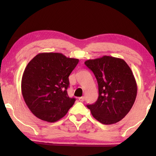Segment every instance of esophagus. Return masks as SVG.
Returning <instances> with one entry per match:
<instances>
[{
	"mask_svg": "<svg viewBox=\"0 0 156 156\" xmlns=\"http://www.w3.org/2000/svg\"><path fill=\"white\" fill-rule=\"evenodd\" d=\"M78 100L80 102H83L84 100V96H82V97L78 98Z\"/></svg>",
	"mask_w": 156,
	"mask_h": 156,
	"instance_id": "1",
	"label": "esophagus"
}]
</instances>
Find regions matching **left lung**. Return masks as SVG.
<instances>
[{"instance_id": "1", "label": "left lung", "mask_w": 156, "mask_h": 156, "mask_svg": "<svg viewBox=\"0 0 156 156\" xmlns=\"http://www.w3.org/2000/svg\"><path fill=\"white\" fill-rule=\"evenodd\" d=\"M84 64L96 76L99 94L97 101L87 107L102 124L119 122L131 110L137 95V84L130 67L123 59L109 56L87 60Z\"/></svg>"}]
</instances>
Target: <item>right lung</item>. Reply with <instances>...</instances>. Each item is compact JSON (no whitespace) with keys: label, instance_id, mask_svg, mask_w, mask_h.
<instances>
[{"label":"right lung","instance_id":"right-lung-1","mask_svg":"<svg viewBox=\"0 0 156 156\" xmlns=\"http://www.w3.org/2000/svg\"><path fill=\"white\" fill-rule=\"evenodd\" d=\"M79 62L60 53H40L25 67L21 91L26 105L42 120L54 122L67 114L76 101L67 89L69 76Z\"/></svg>","mask_w":156,"mask_h":156}]
</instances>
